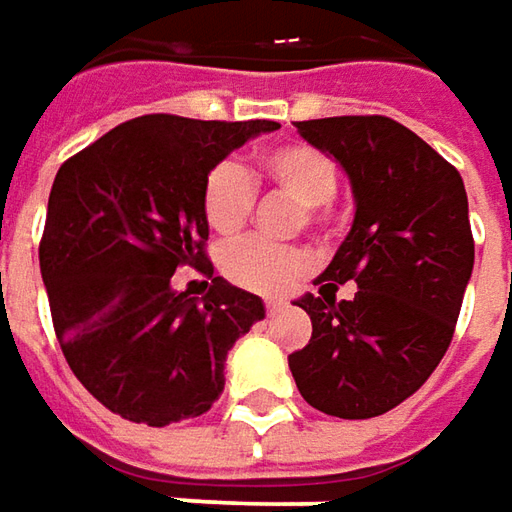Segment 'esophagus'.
I'll return each mask as SVG.
<instances>
[{"mask_svg":"<svg viewBox=\"0 0 512 512\" xmlns=\"http://www.w3.org/2000/svg\"><path fill=\"white\" fill-rule=\"evenodd\" d=\"M283 308H285V302H280V300H266V314H269V316L280 314Z\"/></svg>","mask_w":512,"mask_h":512,"instance_id":"esophagus-1","label":"esophagus"}]
</instances>
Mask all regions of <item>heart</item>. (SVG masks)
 Listing matches in <instances>:
<instances>
[{
	"mask_svg": "<svg viewBox=\"0 0 512 512\" xmlns=\"http://www.w3.org/2000/svg\"><path fill=\"white\" fill-rule=\"evenodd\" d=\"M269 184L271 190L297 201L305 224H322L339 173L314 145L305 142H277L257 154L252 176L235 162H221L207 173L201 184V212L215 235H238L255 210V184ZM311 269V257L297 246H274L266 241H243L229 246L221 257V271L229 283L241 285L255 294H285Z\"/></svg>",
	"mask_w": 512,
	"mask_h": 512,
	"instance_id": "1",
	"label": "heart"
}]
</instances>
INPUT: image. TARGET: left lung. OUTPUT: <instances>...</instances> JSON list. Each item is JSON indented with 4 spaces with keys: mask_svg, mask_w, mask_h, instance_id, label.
Wrapping results in <instances>:
<instances>
[{
    "mask_svg": "<svg viewBox=\"0 0 512 512\" xmlns=\"http://www.w3.org/2000/svg\"><path fill=\"white\" fill-rule=\"evenodd\" d=\"M350 179L356 218L319 277L297 300L311 342L288 356L305 401L325 415L367 420L426 384L446 356L474 271V235L460 170L381 114L297 123ZM359 285L336 301L338 285Z\"/></svg>",
    "mask_w": 512,
    "mask_h": 512,
    "instance_id": "obj_1",
    "label": "left lung"
}]
</instances>
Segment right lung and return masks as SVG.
I'll return each mask as SVG.
<instances>
[{
    "label": "right lung",
    "mask_w": 512,
    "mask_h": 512,
    "mask_svg": "<svg viewBox=\"0 0 512 512\" xmlns=\"http://www.w3.org/2000/svg\"><path fill=\"white\" fill-rule=\"evenodd\" d=\"M277 128L145 114L58 170L38 246L52 328L69 370L114 415L170 426L224 392L227 353L266 308L212 277L201 184L246 139ZM179 265L211 277L204 298L172 291Z\"/></svg>",
    "instance_id": "1"
}]
</instances>
